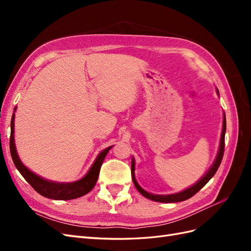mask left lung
I'll return each mask as SVG.
<instances>
[{
    "label": "left lung",
    "instance_id": "left-lung-1",
    "mask_svg": "<svg viewBox=\"0 0 251 251\" xmlns=\"http://www.w3.org/2000/svg\"><path fill=\"white\" fill-rule=\"evenodd\" d=\"M218 91V89H217ZM219 93V91H218ZM225 132H226V118H225V114H224V118H223V128H222V134H221V139H220V147H219V151H218V155L216 157V160L214 162V164L211 165V168L208 170V172L204 175V176L197 182L196 184H194L193 186L188 187L184 191H182L180 193L177 194H172V195H154V194H150L148 192L144 191V189L137 183L135 178V161L134 158L132 159V165H131V172H132V179L135 184V187L137 188V191L146 198L153 200L156 202H161V203H174V202H181L187 200L189 198H192L194 195H196L198 193L200 189L207 183V182L214 177V175L216 174V172L218 171L220 164H221L222 158H223V154H224V147H225Z\"/></svg>",
    "mask_w": 251,
    "mask_h": 251
}]
</instances>
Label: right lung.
<instances>
[{
  "label": "right lung",
  "instance_id": "1",
  "mask_svg": "<svg viewBox=\"0 0 251 251\" xmlns=\"http://www.w3.org/2000/svg\"><path fill=\"white\" fill-rule=\"evenodd\" d=\"M17 108H14L16 111ZM11 133H10V154L13 160L14 165L21 173L23 177L28 183L31 185L35 191L40 195L46 197V198L53 199V200H72L79 198L81 196H85L89 192L92 191V188L95 186L98 175L101 168V164L104 160L105 156H107L108 151L113 148V146L103 150L100 155L97 156L93 165L87 173V175L83 178L78 181L69 182V183H59V182H53L44 179L40 176H37L31 171H29L26 166L22 163L21 159L17 153L16 144H14V113L12 114L11 118Z\"/></svg>",
  "mask_w": 251,
  "mask_h": 251
}]
</instances>
